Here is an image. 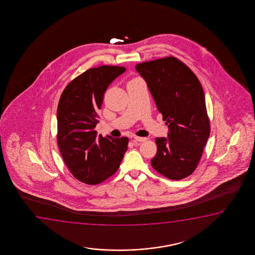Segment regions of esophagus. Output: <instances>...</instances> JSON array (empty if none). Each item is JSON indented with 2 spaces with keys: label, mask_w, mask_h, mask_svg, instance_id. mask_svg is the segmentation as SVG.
<instances>
[{
  "label": "esophagus",
  "mask_w": 255,
  "mask_h": 255,
  "mask_svg": "<svg viewBox=\"0 0 255 255\" xmlns=\"http://www.w3.org/2000/svg\"><path fill=\"white\" fill-rule=\"evenodd\" d=\"M133 138L137 141V142H143V141H145L147 139L146 137H141V136H134Z\"/></svg>",
  "instance_id": "obj_1"
}]
</instances>
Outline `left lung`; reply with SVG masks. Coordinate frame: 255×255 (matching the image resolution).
Wrapping results in <instances>:
<instances>
[{
    "instance_id": "1",
    "label": "left lung",
    "mask_w": 255,
    "mask_h": 255,
    "mask_svg": "<svg viewBox=\"0 0 255 255\" xmlns=\"http://www.w3.org/2000/svg\"><path fill=\"white\" fill-rule=\"evenodd\" d=\"M158 112L166 121V137H157L151 166L179 180L194 171L210 135L202 86L192 70L172 56L136 64Z\"/></svg>"
}]
</instances>
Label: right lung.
Masks as SVG:
<instances>
[{
	"mask_svg": "<svg viewBox=\"0 0 255 255\" xmlns=\"http://www.w3.org/2000/svg\"><path fill=\"white\" fill-rule=\"evenodd\" d=\"M126 70L108 65L90 69L69 84L60 98V152L74 177L88 185H97L114 174L128 149V137L98 136L95 130L105 91Z\"/></svg>",
	"mask_w": 255,
	"mask_h": 255,
	"instance_id": "obj_1",
	"label": "right lung"
}]
</instances>
